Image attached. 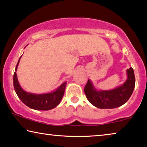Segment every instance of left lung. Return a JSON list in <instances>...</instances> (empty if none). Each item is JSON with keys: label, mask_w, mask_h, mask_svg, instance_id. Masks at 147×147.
Instances as JSON below:
<instances>
[{"label": "left lung", "mask_w": 147, "mask_h": 147, "mask_svg": "<svg viewBox=\"0 0 147 147\" xmlns=\"http://www.w3.org/2000/svg\"><path fill=\"white\" fill-rule=\"evenodd\" d=\"M127 80L123 84L111 90H100L88 80L84 93L88 100L98 109H115L121 107L129 100L135 86V77L132 67L127 70Z\"/></svg>", "instance_id": "1"}]
</instances>
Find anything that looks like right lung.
I'll return each mask as SVG.
<instances>
[{
	"label": "right lung",
	"instance_id": "add662e5",
	"mask_svg": "<svg viewBox=\"0 0 147 147\" xmlns=\"http://www.w3.org/2000/svg\"><path fill=\"white\" fill-rule=\"evenodd\" d=\"M21 57H20L17 65H16L15 69L16 72L17 71L18 66ZM16 72H14L13 76V85L14 90H15L16 94H17L18 98L20 99V100L29 108L37 111H49L55 108L61 102L64 93H65L67 82H63L57 89L54 90L53 91L50 92L42 94L32 93V92H26L22 89L19 82H18L17 74H16Z\"/></svg>",
	"mask_w": 147,
	"mask_h": 147
}]
</instances>
